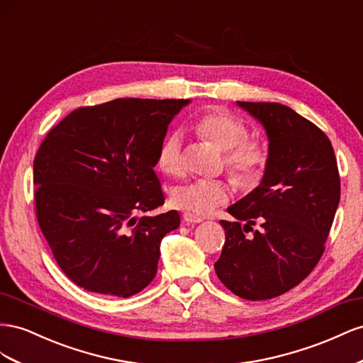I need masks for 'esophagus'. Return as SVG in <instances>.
<instances>
[{
    "label": "esophagus",
    "instance_id": "esophagus-1",
    "mask_svg": "<svg viewBox=\"0 0 363 363\" xmlns=\"http://www.w3.org/2000/svg\"><path fill=\"white\" fill-rule=\"evenodd\" d=\"M182 219H184V222H187V223H199V222H202V217L196 216V214H191V213H184Z\"/></svg>",
    "mask_w": 363,
    "mask_h": 363
}]
</instances>
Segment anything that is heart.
Returning <instances> with one entry per match:
<instances>
[{
  "label": "heart",
  "mask_w": 363,
  "mask_h": 363,
  "mask_svg": "<svg viewBox=\"0 0 363 363\" xmlns=\"http://www.w3.org/2000/svg\"><path fill=\"white\" fill-rule=\"evenodd\" d=\"M198 135L220 152H225V167L235 185L250 189L258 182L269 158L267 144L260 137H247L243 120L222 111L205 112L194 123ZM158 167L170 176L184 172V135L170 132L161 143L157 155ZM230 198V190L222 181H193L172 190V203L176 208L193 214H210L216 206Z\"/></svg>",
  "instance_id": "1"
}]
</instances>
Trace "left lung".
<instances>
[{"label":"left lung","mask_w":363,"mask_h":363,"mask_svg":"<svg viewBox=\"0 0 363 363\" xmlns=\"http://www.w3.org/2000/svg\"><path fill=\"white\" fill-rule=\"evenodd\" d=\"M237 105L263 124L269 158L260 185L228 206L235 220H220L225 245L214 269L233 294L260 301L291 291L318 264L340 179L333 146L312 121L279 103ZM255 223L262 230L245 236Z\"/></svg>","instance_id":"obj_1"}]
</instances>
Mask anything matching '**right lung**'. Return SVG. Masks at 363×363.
<instances>
[{
    "instance_id": "right-lung-1",
    "label": "right lung",
    "mask_w": 363,
    "mask_h": 363,
    "mask_svg": "<svg viewBox=\"0 0 363 363\" xmlns=\"http://www.w3.org/2000/svg\"><path fill=\"white\" fill-rule=\"evenodd\" d=\"M190 100L116 99L72 111L33 161L36 217L59 267L88 292L128 298L157 275L178 211L153 167L173 117Z\"/></svg>"
}]
</instances>
